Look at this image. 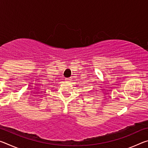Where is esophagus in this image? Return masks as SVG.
I'll use <instances>...</instances> for the list:
<instances>
[{
  "label": "esophagus",
  "instance_id": "esophagus-1",
  "mask_svg": "<svg viewBox=\"0 0 148 148\" xmlns=\"http://www.w3.org/2000/svg\"><path fill=\"white\" fill-rule=\"evenodd\" d=\"M65 79H66V82H71V80H72V79H71V78H66Z\"/></svg>",
  "mask_w": 148,
  "mask_h": 148
}]
</instances>
